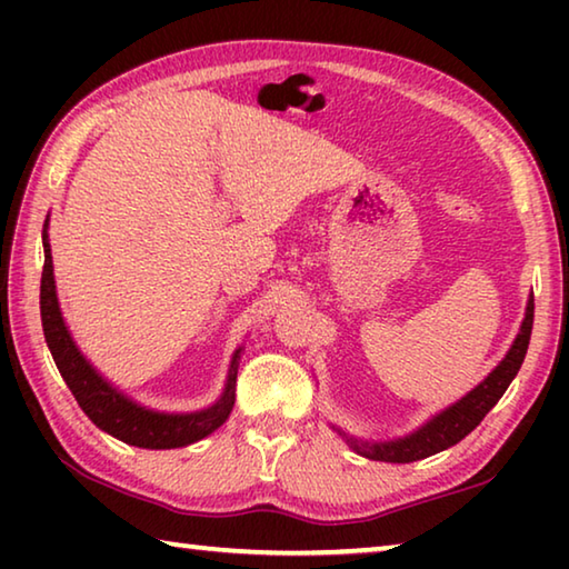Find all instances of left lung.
Segmentation results:
<instances>
[{"label": "left lung", "mask_w": 569, "mask_h": 569, "mask_svg": "<svg viewBox=\"0 0 569 569\" xmlns=\"http://www.w3.org/2000/svg\"><path fill=\"white\" fill-rule=\"evenodd\" d=\"M532 321L535 298L529 296L525 321L519 326L512 349H509L505 359L495 366V371L489 373L485 381H479L467 397H461L459 401L451 403V407L435 413L427 423L413 429L411 435L387 441H366L349 437L343 429H333L339 431V437H343L346 445H349L356 455L373 461H391V465H409V461L427 459L431 455H439V451L455 447L471 429L479 427V421L487 417L489 409H492L499 399H502V393L517 377L519 366L525 361L529 336H532Z\"/></svg>", "instance_id": "obj_1"}]
</instances>
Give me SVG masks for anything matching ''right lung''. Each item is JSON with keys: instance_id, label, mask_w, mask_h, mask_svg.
<instances>
[{"instance_id": "1", "label": "right lung", "mask_w": 569, "mask_h": 569, "mask_svg": "<svg viewBox=\"0 0 569 569\" xmlns=\"http://www.w3.org/2000/svg\"><path fill=\"white\" fill-rule=\"evenodd\" d=\"M50 216L42 228V246H44V268H42V286H40V311H42V331L44 341L50 346V353L60 369L62 379L74 393L77 403L88 413L94 427L108 431L110 437L124 441V445L142 447V449H178L196 445L208 435L226 423L236 403V377L240 361V346L233 353L228 366V377L223 393L216 403L198 411H156L132 401L128 393L102 377L94 366L84 359L80 346L74 343L70 329H67L64 316L57 301L54 286V266H52V248H50Z\"/></svg>"}]
</instances>
